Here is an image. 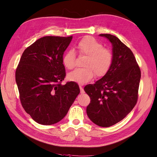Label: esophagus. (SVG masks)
Masks as SVG:
<instances>
[{
    "mask_svg": "<svg viewBox=\"0 0 157 157\" xmlns=\"http://www.w3.org/2000/svg\"><path fill=\"white\" fill-rule=\"evenodd\" d=\"M79 88H80V90H81V94L85 93V90H84L83 87L81 85H79Z\"/></svg>",
    "mask_w": 157,
    "mask_h": 157,
    "instance_id": "obj_1",
    "label": "esophagus"
}]
</instances>
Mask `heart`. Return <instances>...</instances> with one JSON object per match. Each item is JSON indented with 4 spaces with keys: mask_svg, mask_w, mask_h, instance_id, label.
<instances>
[{
    "mask_svg": "<svg viewBox=\"0 0 157 157\" xmlns=\"http://www.w3.org/2000/svg\"><path fill=\"white\" fill-rule=\"evenodd\" d=\"M77 48L81 55L86 56L82 68L70 72L67 79L72 82L85 84L94 77L104 76L109 70L113 62V55L110 50L103 48L101 43L91 36L80 40ZM63 64L67 69H72L75 64V52L70 50L63 57Z\"/></svg>",
    "mask_w": 157,
    "mask_h": 157,
    "instance_id": "heart-1",
    "label": "heart"
}]
</instances>
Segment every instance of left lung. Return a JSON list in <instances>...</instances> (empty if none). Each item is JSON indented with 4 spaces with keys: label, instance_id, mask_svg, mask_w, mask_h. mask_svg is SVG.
I'll list each match as a JSON object with an SVG mask.
<instances>
[{
    "label": "left lung",
    "instance_id": "left-lung-1",
    "mask_svg": "<svg viewBox=\"0 0 157 157\" xmlns=\"http://www.w3.org/2000/svg\"><path fill=\"white\" fill-rule=\"evenodd\" d=\"M112 44L113 62L109 71L84 90L90 98L86 107L90 120L102 127H109L127 116L138 98L140 70L131 49L115 36L101 34Z\"/></svg>",
    "mask_w": 157,
    "mask_h": 157
}]
</instances>
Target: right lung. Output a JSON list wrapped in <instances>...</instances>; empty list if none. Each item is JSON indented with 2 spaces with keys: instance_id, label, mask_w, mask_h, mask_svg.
<instances>
[{
  "instance_id": "obj_1",
  "label": "right lung",
  "mask_w": 157,
  "mask_h": 157,
  "mask_svg": "<svg viewBox=\"0 0 157 157\" xmlns=\"http://www.w3.org/2000/svg\"><path fill=\"white\" fill-rule=\"evenodd\" d=\"M72 36L42 37L26 48L16 71L21 104L36 123L51 125L66 116L80 93L78 84L65 77L63 54Z\"/></svg>"
}]
</instances>
